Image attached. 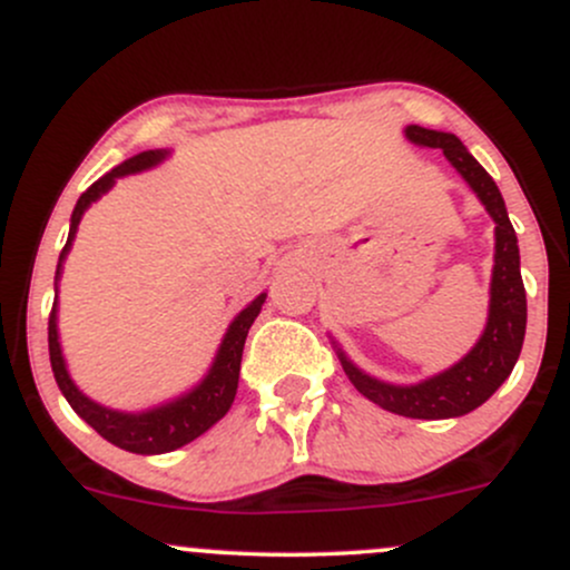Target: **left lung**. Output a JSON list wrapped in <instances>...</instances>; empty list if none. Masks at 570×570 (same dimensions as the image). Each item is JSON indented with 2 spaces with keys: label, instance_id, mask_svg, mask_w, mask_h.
Returning <instances> with one entry per match:
<instances>
[{
  "label": "left lung",
  "instance_id": "8db88e82",
  "mask_svg": "<svg viewBox=\"0 0 570 570\" xmlns=\"http://www.w3.org/2000/svg\"><path fill=\"white\" fill-rule=\"evenodd\" d=\"M406 137L414 145L441 147L446 161L463 175V180L471 185V190L495 220V266H492L490 283L488 325L463 361L431 380L417 382V385H390V382L374 380V376L363 374L355 363H350L342 350H338V361L357 393L366 395L376 406L414 420H446L474 412L509 380L511 368L520 357L522 342H525V285H522L520 247H517V234L509 220L507 204L482 164L465 150L455 134L406 126Z\"/></svg>",
  "mask_w": 570,
  "mask_h": 570
}]
</instances>
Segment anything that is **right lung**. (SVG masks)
<instances>
[{"label":"right lung","mask_w":570,"mask_h":570,"mask_svg":"<svg viewBox=\"0 0 570 570\" xmlns=\"http://www.w3.org/2000/svg\"><path fill=\"white\" fill-rule=\"evenodd\" d=\"M166 150H147L139 153V156L129 158L120 166H115L112 171H107L105 177H99L86 194L80 196L78 204H75L72 223H69V236L67 245L59 255V268H56V279L61 277V264L67 258L69 247H72L75 234H78L80 217L91 207V202L99 199L101 194L112 188L115 180L124 175H134V171H142L164 161ZM266 302V293H261L253 304H247L239 315L234 317V323L228 325L226 336H223L220 350H217L213 368L207 371V376L196 385L190 393L180 395V399L169 401V404L147 409V412H115V409H107L96 401L82 395L78 385L69 380L67 363H63L61 344H59V328H56V302L53 309H50L48 320V350H50V366H53V376L59 382V390L63 399L69 401V406L86 420L88 425L99 433L101 439H107L110 444L120 446L126 452H137V455H161V452L180 450V446L190 444L194 439H199L204 431H209L223 414L228 412L234 404L236 385H239V363H242V350H245L247 331H250L253 320L258 317L261 306Z\"/></svg>","instance_id":"right-lung-1"}]
</instances>
